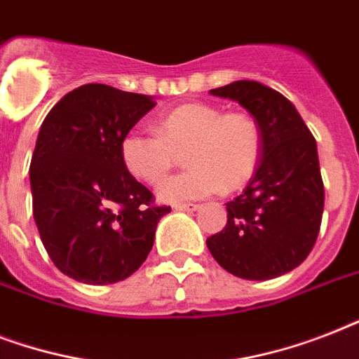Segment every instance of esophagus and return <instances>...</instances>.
<instances>
[{
    "mask_svg": "<svg viewBox=\"0 0 359 359\" xmlns=\"http://www.w3.org/2000/svg\"><path fill=\"white\" fill-rule=\"evenodd\" d=\"M175 210H184V212H194L199 208V205H194V203H177L175 205Z\"/></svg>",
    "mask_w": 359,
    "mask_h": 359,
    "instance_id": "1",
    "label": "esophagus"
}]
</instances>
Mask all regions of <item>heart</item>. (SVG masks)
Segmentation results:
<instances>
[{"instance_id": "1", "label": "heart", "mask_w": 359, "mask_h": 359, "mask_svg": "<svg viewBox=\"0 0 359 359\" xmlns=\"http://www.w3.org/2000/svg\"><path fill=\"white\" fill-rule=\"evenodd\" d=\"M186 152L188 171L160 186L163 201H190L250 182L261 162L262 132L253 115L190 102L162 115L156 132L130 130L121 140L124 168L147 184L162 182Z\"/></svg>"}]
</instances>
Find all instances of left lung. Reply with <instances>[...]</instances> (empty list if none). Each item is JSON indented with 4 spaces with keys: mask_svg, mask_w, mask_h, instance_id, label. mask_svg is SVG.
I'll use <instances>...</instances> for the list:
<instances>
[{
    "mask_svg": "<svg viewBox=\"0 0 359 359\" xmlns=\"http://www.w3.org/2000/svg\"><path fill=\"white\" fill-rule=\"evenodd\" d=\"M210 95L250 111L262 154L245 190L227 207V224L207 245L222 268L242 279H272L306 261L317 242L324 184L317 141L292 102L259 81L240 80Z\"/></svg>",
    "mask_w": 359,
    "mask_h": 359,
    "instance_id": "8db88e82",
    "label": "left lung"
}]
</instances>
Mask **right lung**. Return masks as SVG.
Wrapping results in <instances>:
<instances>
[{
	"instance_id": "obj_1",
	"label": "right lung",
	"mask_w": 359,
	"mask_h": 359,
	"mask_svg": "<svg viewBox=\"0 0 359 359\" xmlns=\"http://www.w3.org/2000/svg\"><path fill=\"white\" fill-rule=\"evenodd\" d=\"M156 102L102 83L81 86L42 123L31 158L33 216L53 264L87 285L123 281L145 262L171 207L124 168L121 140Z\"/></svg>"
}]
</instances>
